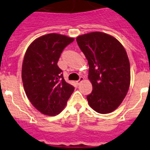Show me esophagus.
<instances>
[{"instance_id": "esophagus-1", "label": "esophagus", "mask_w": 150, "mask_h": 150, "mask_svg": "<svg viewBox=\"0 0 150 150\" xmlns=\"http://www.w3.org/2000/svg\"><path fill=\"white\" fill-rule=\"evenodd\" d=\"M83 80H84V78H83V76H80V77H79V80H77V81H76V84L79 85V84H80V83H82V82L83 81Z\"/></svg>"}]
</instances>
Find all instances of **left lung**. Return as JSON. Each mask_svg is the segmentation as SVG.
Instances as JSON below:
<instances>
[{
    "mask_svg": "<svg viewBox=\"0 0 150 150\" xmlns=\"http://www.w3.org/2000/svg\"><path fill=\"white\" fill-rule=\"evenodd\" d=\"M88 60V79L93 90L87 95L90 107L102 114L112 112L121 104L130 86V63L126 51L115 38L91 32L76 38Z\"/></svg>",
    "mask_w": 150,
    "mask_h": 150,
    "instance_id": "left-lung-1",
    "label": "left lung"
}]
</instances>
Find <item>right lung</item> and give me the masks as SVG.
<instances>
[{
  "mask_svg": "<svg viewBox=\"0 0 150 150\" xmlns=\"http://www.w3.org/2000/svg\"><path fill=\"white\" fill-rule=\"evenodd\" d=\"M74 40L59 34L40 37L28 46L22 69L28 98L40 112L55 116L62 112L74 90L66 83L58 61L62 51Z\"/></svg>",
  "mask_w": 150,
  "mask_h": 150,
  "instance_id": "add662e5",
  "label": "right lung"
}]
</instances>
